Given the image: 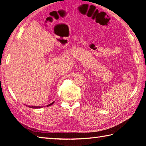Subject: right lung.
Segmentation results:
<instances>
[{"mask_svg": "<svg viewBox=\"0 0 146 146\" xmlns=\"http://www.w3.org/2000/svg\"><path fill=\"white\" fill-rule=\"evenodd\" d=\"M54 102H52V103L49 104V105H46V107H49V106H50V105H52V104H54ZM26 106H27V107H29V108H42V106H29V105H26Z\"/></svg>", "mask_w": 146, "mask_h": 146, "instance_id": "right-lung-1", "label": "right lung"}]
</instances>
